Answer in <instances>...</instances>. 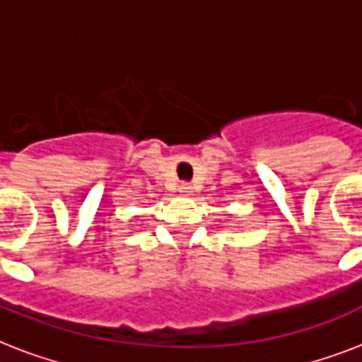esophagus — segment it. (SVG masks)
<instances>
[{"mask_svg":"<svg viewBox=\"0 0 362 362\" xmlns=\"http://www.w3.org/2000/svg\"><path fill=\"white\" fill-rule=\"evenodd\" d=\"M178 192H180L182 195H192L193 186L192 184H187V182H182L180 186H178Z\"/></svg>","mask_w":362,"mask_h":362,"instance_id":"1","label":"esophagus"}]
</instances>
